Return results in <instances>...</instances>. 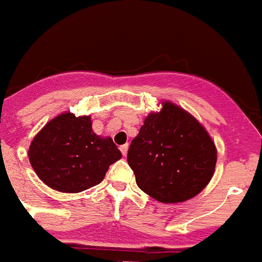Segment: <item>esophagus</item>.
Listing matches in <instances>:
<instances>
[{
  "label": "esophagus",
  "instance_id": "34e87169",
  "mask_svg": "<svg viewBox=\"0 0 262 262\" xmlns=\"http://www.w3.org/2000/svg\"><path fill=\"white\" fill-rule=\"evenodd\" d=\"M120 151H122V154L126 157L127 152H128V144H123V146H120Z\"/></svg>",
  "mask_w": 262,
  "mask_h": 262
}]
</instances>
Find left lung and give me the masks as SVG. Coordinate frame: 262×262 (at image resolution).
<instances>
[{"label":"left lung","mask_w":262,"mask_h":262,"mask_svg":"<svg viewBox=\"0 0 262 262\" xmlns=\"http://www.w3.org/2000/svg\"><path fill=\"white\" fill-rule=\"evenodd\" d=\"M127 161L136 185L162 204H179L198 195L213 178L214 140L190 112L162 100L131 142Z\"/></svg>","instance_id":"obj_1"}]
</instances>
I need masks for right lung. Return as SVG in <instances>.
Here are the masks:
<instances>
[{"label": "right lung", "instance_id": "obj_1", "mask_svg": "<svg viewBox=\"0 0 262 262\" xmlns=\"http://www.w3.org/2000/svg\"><path fill=\"white\" fill-rule=\"evenodd\" d=\"M28 157L34 172L51 189L80 193L99 185L122 152L112 138L94 133L91 116L62 112L34 136Z\"/></svg>", "mask_w": 262, "mask_h": 262}]
</instances>
